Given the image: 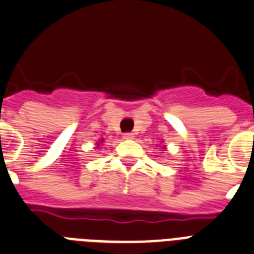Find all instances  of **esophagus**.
Here are the masks:
<instances>
[{
    "label": "esophagus",
    "mask_w": 254,
    "mask_h": 254,
    "mask_svg": "<svg viewBox=\"0 0 254 254\" xmlns=\"http://www.w3.org/2000/svg\"><path fill=\"white\" fill-rule=\"evenodd\" d=\"M133 137H135V136H133V133H131V132H127V133H125V135H123V139H126V140H132Z\"/></svg>",
    "instance_id": "1"
}]
</instances>
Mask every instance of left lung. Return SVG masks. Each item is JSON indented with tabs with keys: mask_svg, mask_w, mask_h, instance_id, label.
<instances>
[{
	"mask_svg": "<svg viewBox=\"0 0 254 254\" xmlns=\"http://www.w3.org/2000/svg\"><path fill=\"white\" fill-rule=\"evenodd\" d=\"M162 149H163V150H165V149H166V146H165V145H163V146H162Z\"/></svg>",
	"mask_w": 254,
	"mask_h": 254,
	"instance_id": "8db88e82",
	"label": "left lung"
}]
</instances>
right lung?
<instances>
[{
  "label": "right lung",
  "instance_id": "obj_1",
  "mask_svg": "<svg viewBox=\"0 0 254 254\" xmlns=\"http://www.w3.org/2000/svg\"><path fill=\"white\" fill-rule=\"evenodd\" d=\"M100 142H104V139H100V140H98V141L96 142V145H97V146H100Z\"/></svg>",
  "mask_w": 254,
  "mask_h": 254
}]
</instances>
